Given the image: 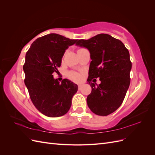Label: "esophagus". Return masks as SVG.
Instances as JSON below:
<instances>
[{
	"label": "esophagus",
	"mask_w": 155,
	"mask_h": 155,
	"mask_svg": "<svg viewBox=\"0 0 155 155\" xmlns=\"http://www.w3.org/2000/svg\"><path fill=\"white\" fill-rule=\"evenodd\" d=\"M81 88V84H79V85H78V89H79V90H80Z\"/></svg>",
	"instance_id": "esophagus-1"
}]
</instances>
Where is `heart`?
<instances>
[{"label":"heart","instance_id":"obj_1","mask_svg":"<svg viewBox=\"0 0 155 155\" xmlns=\"http://www.w3.org/2000/svg\"><path fill=\"white\" fill-rule=\"evenodd\" d=\"M68 77L72 79V80L75 81H78L81 79V76L79 74L74 72H71L68 74Z\"/></svg>","mask_w":155,"mask_h":155}]
</instances>
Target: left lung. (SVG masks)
<instances>
[{"label": "left lung", "mask_w": 155, "mask_h": 155, "mask_svg": "<svg viewBox=\"0 0 155 155\" xmlns=\"http://www.w3.org/2000/svg\"><path fill=\"white\" fill-rule=\"evenodd\" d=\"M76 45L87 48L92 59L87 79L92 88L87 98L89 109L97 115H109L122 104L130 85L132 63L129 51L121 41L105 34L78 40ZM97 77L100 85L91 82Z\"/></svg>", "instance_id": "obj_1"}]
</instances>
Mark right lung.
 <instances>
[{"instance_id": "1", "label": "right lung", "mask_w": 155, "mask_h": 155, "mask_svg": "<svg viewBox=\"0 0 155 155\" xmlns=\"http://www.w3.org/2000/svg\"><path fill=\"white\" fill-rule=\"evenodd\" d=\"M78 40L57 34L37 39L26 54L23 70L25 83L36 109L48 117L64 115L72 104L78 85L67 79L59 83L53 73H58L63 56Z\"/></svg>"}]
</instances>
